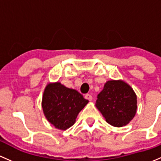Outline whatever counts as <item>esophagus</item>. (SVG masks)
<instances>
[{"instance_id": "obj_1", "label": "esophagus", "mask_w": 161, "mask_h": 161, "mask_svg": "<svg viewBox=\"0 0 161 161\" xmlns=\"http://www.w3.org/2000/svg\"><path fill=\"white\" fill-rule=\"evenodd\" d=\"M84 97H85V99H87V100L90 101V102L92 100V96L91 95V94H85V96H84Z\"/></svg>"}]
</instances>
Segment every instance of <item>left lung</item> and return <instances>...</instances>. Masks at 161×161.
Returning <instances> with one entry per match:
<instances>
[{"mask_svg":"<svg viewBox=\"0 0 161 161\" xmlns=\"http://www.w3.org/2000/svg\"><path fill=\"white\" fill-rule=\"evenodd\" d=\"M95 106L108 123L122 127L130 123L136 113L137 97L125 81L108 80L97 95Z\"/></svg>","mask_w":161,"mask_h":161,"instance_id":"left-lung-1","label":"left lung"}]
</instances>
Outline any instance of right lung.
<instances>
[{
  "mask_svg": "<svg viewBox=\"0 0 161 161\" xmlns=\"http://www.w3.org/2000/svg\"><path fill=\"white\" fill-rule=\"evenodd\" d=\"M87 103L77 91L57 81L45 87L42 108L48 122L56 129L66 130L75 123L77 115Z\"/></svg>",
  "mask_w": 161,
  "mask_h": 161,
  "instance_id": "add662e5",
  "label": "right lung"
}]
</instances>
